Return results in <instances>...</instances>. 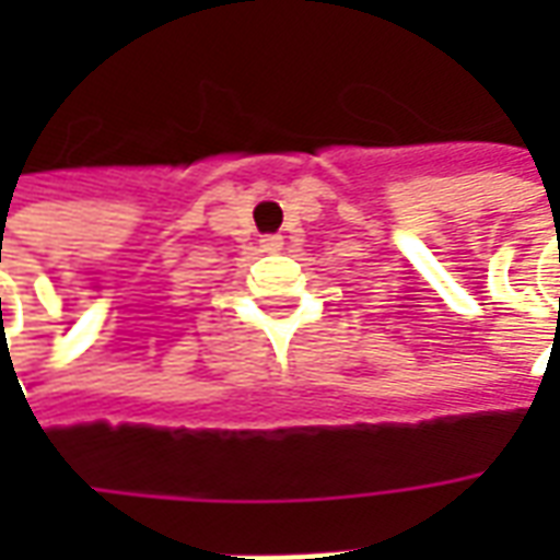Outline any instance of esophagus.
<instances>
[{"mask_svg": "<svg viewBox=\"0 0 560 560\" xmlns=\"http://www.w3.org/2000/svg\"><path fill=\"white\" fill-rule=\"evenodd\" d=\"M260 248H264V252H281V248H284V240L272 233V236H264V240H260Z\"/></svg>", "mask_w": 560, "mask_h": 560, "instance_id": "34e87169", "label": "esophagus"}]
</instances>
